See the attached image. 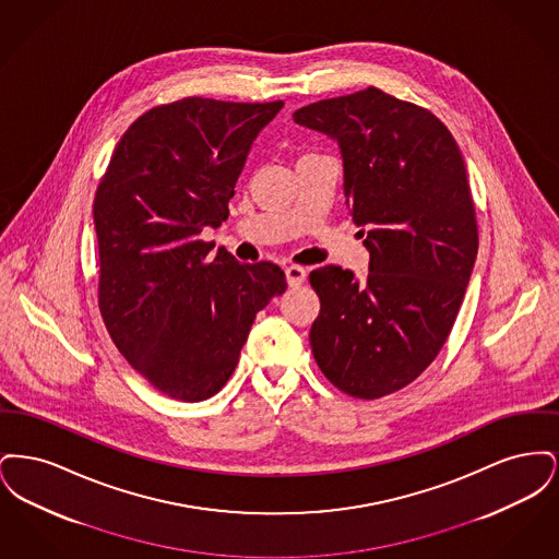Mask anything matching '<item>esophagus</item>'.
I'll list each match as a JSON object with an SVG mask.
<instances>
[{
  "mask_svg": "<svg viewBox=\"0 0 559 559\" xmlns=\"http://www.w3.org/2000/svg\"><path fill=\"white\" fill-rule=\"evenodd\" d=\"M285 276H287V283H289V287H299V285L306 281L308 272H306V267L287 266L285 267Z\"/></svg>",
  "mask_w": 559,
  "mask_h": 559,
  "instance_id": "1",
  "label": "esophagus"
}]
</instances>
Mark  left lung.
<instances>
[{
	"label": "left lung",
	"instance_id": "left-lung-1",
	"mask_svg": "<svg viewBox=\"0 0 559 559\" xmlns=\"http://www.w3.org/2000/svg\"><path fill=\"white\" fill-rule=\"evenodd\" d=\"M293 121L340 144L347 207L369 226L367 281L310 272L312 354L342 392L381 399L433 362L467 289L478 224L463 155L436 115L377 87L297 108Z\"/></svg>",
	"mask_w": 559,
	"mask_h": 559
}]
</instances>
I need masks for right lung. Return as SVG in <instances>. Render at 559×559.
<instances>
[{
	"label": "right lung",
	"instance_id": "obj_1",
	"mask_svg": "<svg viewBox=\"0 0 559 559\" xmlns=\"http://www.w3.org/2000/svg\"><path fill=\"white\" fill-rule=\"evenodd\" d=\"M283 105L190 96L151 108L96 190L100 314L126 360L169 399L217 394L255 314L287 289L276 264L212 255L199 239L228 217L249 148Z\"/></svg>",
	"mask_w": 559,
	"mask_h": 559
}]
</instances>
